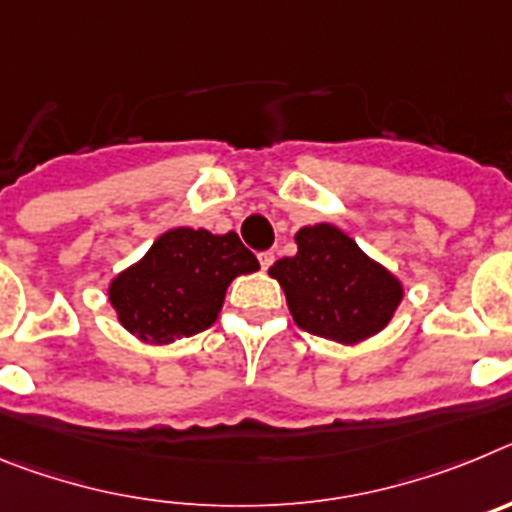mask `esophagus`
<instances>
[{"label": "esophagus", "mask_w": 512, "mask_h": 512, "mask_svg": "<svg viewBox=\"0 0 512 512\" xmlns=\"http://www.w3.org/2000/svg\"><path fill=\"white\" fill-rule=\"evenodd\" d=\"M259 264H261V269H269V266L274 264V251H261L259 253Z\"/></svg>", "instance_id": "esophagus-1"}]
</instances>
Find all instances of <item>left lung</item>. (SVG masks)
<instances>
[{"label": "left lung", "instance_id": "left-lung-1", "mask_svg": "<svg viewBox=\"0 0 512 512\" xmlns=\"http://www.w3.org/2000/svg\"><path fill=\"white\" fill-rule=\"evenodd\" d=\"M295 241V256L279 259L269 274L282 284L302 330L354 346L390 323L405 289L354 238L336 225L318 223L297 230Z\"/></svg>", "mask_w": 512, "mask_h": 512}]
</instances>
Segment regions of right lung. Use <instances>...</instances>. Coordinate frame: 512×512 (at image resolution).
<instances>
[{"instance_id":"right-lung-1","label":"right lung","mask_w":512,"mask_h":512,"mask_svg":"<svg viewBox=\"0 0 512 512\" xmlns=\"http://www.w3.org/2000/svg\"><path fill=\"white\" fill-rule=\"evenodd\" d=\"M259 269L235 233L174 228L158 235L138 264L110 284V302L128 333L146 343H171L210 328L228 284Z\"/></svg>"}]
</instances>
